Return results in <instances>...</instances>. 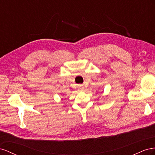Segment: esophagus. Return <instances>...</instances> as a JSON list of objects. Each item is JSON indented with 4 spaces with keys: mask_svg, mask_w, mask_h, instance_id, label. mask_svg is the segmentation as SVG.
<instances>
[{
    "mask_svg": "<svg viewBox=\"0 0 155 155\" xmlns=\"http://www.w3.org/2000/svg\"><path fill=\"white\" fill-rule=\"evenodd\" d=\"M84 90V87H80V90H79V91H82Z\"/></svg>",
    "mask_w": 155,
    "mask_h": 155,
    "instance_id": "obj_1",
    "label": "esophagus"
}]
</instances>
